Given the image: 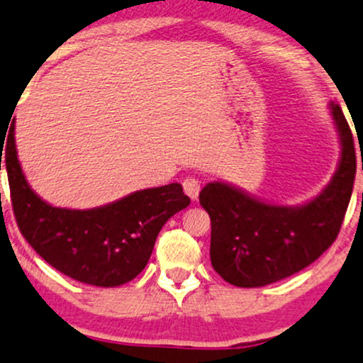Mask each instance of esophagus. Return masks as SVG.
I'll return each instance as SVG.
<instances>
[{"label":"esophagus","mask_w":363,"mask_h":363,"mask_svg":"<svg viewBox=\"0 0 363 363\" xmlns=\"http://www.w3.org/2000/svg\"><path fill=\"white\" fill-rule=\"evenodd\" d=\"M182 187H184V192L191 197V199H197L201 191V182L197 181L196 177H186L184 181H182Z\"/></svg>","instance_id":"obj_1"}]
</instances>
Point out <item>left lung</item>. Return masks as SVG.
<instances>
[{
    "instance_id": "obj_1",
    "label": "left lung",
    "mask_w": 363,
    "mask_h": 363,
    "mask_svg": "<svg viewBox=\"0 0 363 363\" xmlns=\"http://www.w3.org/2000/svg\"><path fill=\"white\" fill-rule=\"evenodd\" d=\"M342 145L332 181L301 206H278L209 182L199 203L211 218V263L228 283L256 288L291 277L318 259L340 233L357 172L353 135L340 105L330 104Z\"/></svg>"
}]
</instances>
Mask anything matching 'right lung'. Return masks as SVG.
Here are the masks:
<instances>
[{
  "label": "right lung",
  "mask_w": 363,
  "mask_h": 363,
  "mask_svg": "<svg viewBox=\"0 0 363 363\" xmlns=\"http://www.w3.org/2000/svg\"><path fill=\"white\" fill-rule=\"evenodd\" d=\"M4 147L11 204L30 246L60 273L95 286H118L134 279L152 255L169 218L189 206L182 186L135 191L94 209L55 208L31 189L18 160L15 123Z\"/></svg>",
  "instance_id": "obj_1"
}]
</instances>
